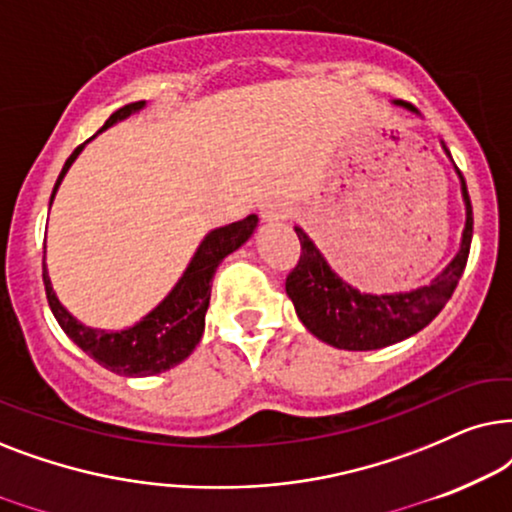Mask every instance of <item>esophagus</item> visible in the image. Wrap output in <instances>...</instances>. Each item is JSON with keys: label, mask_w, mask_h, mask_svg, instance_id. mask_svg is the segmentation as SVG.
<instances>
[{"label": "esophagus", "mask_w": 512, "mask_h": 512, "mask_svg": "<svg viewBox=\"0 0 512 512\" xmlns=\"http://www.w3.org/2000/svg\"><path fill=\"white\" fill-rule=\"evenodd\" d=\"M290 215H292V210L281 201H267V203H262V206H260V217H262L264 224L283 222V220H288Z\"/></svg>", "instance_id": "obj_1"}]
</instances>
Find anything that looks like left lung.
I'll return each instance as SVG.
<instances>
[{
  "instance_id": "1",
  "label": "left lung",
  "mask_w": 512,
  "mask_h": 512,
  "mask_svg": "<svg viewBox=\"0 0 512 512\" xmlns=\"http://www.w3.org/2000/svg\"><path fill=\"white\" fill-rule=\"evenodd\" d=\"M393 105L419 114L403 100H395ZM440 145L452 159L445 142H440ZM454 170L459 175L463 206H466L461 243L452 262L431 283L421 285V288L386 292V295L360 292L327 264L325 255L316 248L309 234L302 227H295L302 255H299L297 267L285 281V292L295 304L297 318L302 320L313 337L335 346V349L374 351L417 335L438 316L447 299L452 297L463 269H466L470 241H473V206H470L461 170L456 166Z\"/></svg>"
}]
</instances>
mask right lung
<instances>
[{"instance_id": "add662e5", "label": "right lung", "mask_w": 512, "mask_h": 512, "mask_svg": "<svg viewBox=\"0 0 512 512\" xmlns=\"http://www.w3.org/2000/svg\"><path fill=\"white\" fill-rule=\"evenodd\" d=\"M147 102H131L124 105L105 121V126L98 133L107 131L119 121L138 114L145 109ZM84 145H79L65 161L60 170L56 187H53L51 203L56 199V192L67 175V170L77 156L81 154ZM257 215H248L245 220L231 222L227 227H217L203 236V241L196 248L194 257L189 260L185 274L175 283V288L154 306L147 316H142L138 323L126 327V330H98V327H88L79 323L70 311L60 304V299L53 290L49 269L44 264V285L46 299L56 316L58 325L63 332L79 346L86 356H91L95 363L107 367L109 372L121 374V377H152L170 370V367L180 365L189 353L196 349L201 342L203 327H206V311L210 304V283L217 267L224 257L241 248V245L252 236L257 229Z\"/></svg>"}]
</instances>
